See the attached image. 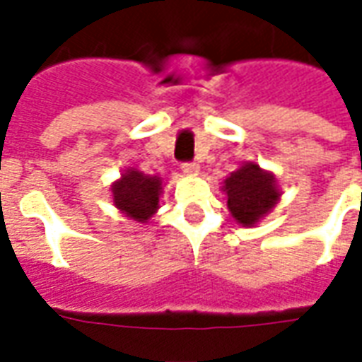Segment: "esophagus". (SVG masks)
Wrapping results in <instances>:
<instances>
[{
    "instance_id": "obj_1",
    "label": "esophagus",
    "mask_w": 362,
    "mask_h": 362,
    "mask_svg": "<svg viewBox=\"0 0 362 362\" xmlns=\"http://www.w3.org/2000/svg\"><path fill=\"white\" fill-rule=\"evenodd\" d=\"M182 170L189 176H196L199 173V165L197 163H182Z\"/></svg>"
}]
</instances>
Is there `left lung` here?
<instances>
[{"mask_svg": "<svg viewBox=\"0 0 362 362\" xmlns=\"http://www.w3.org/2000/svg\"><path fill=\"white\" fill-rule=\"evenodd\" d=\"M223 192L227 194L228 211L243 227H254L259 223L281 197L275 176L262 170L256 163H246L238 170L230 173L225 180Z\"/></svg>", "mask_w": 362, "mask_h": 362, "instance_id": "8db88e82", "label": "left lung"}]
</instances>
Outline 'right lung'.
<instances>
[{"mask_svg":"<svg viewBox=\"0 0 362 362\" xmlns=\"http://www.w3.org/2000/svg\"><path fill=\"white\" fill-rule=\"evenodd\" d=\"M160 192L163 180L158 176L139 173L137 168H127L122 178L112 184L114 205L137 223H147L157 213Z\"/></svg>","mask_w":362,"mask_h":362,"instance_id":"1","label":"right lung"}]
</instances>
